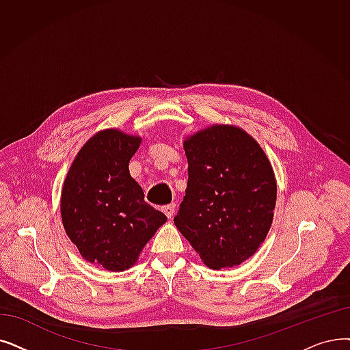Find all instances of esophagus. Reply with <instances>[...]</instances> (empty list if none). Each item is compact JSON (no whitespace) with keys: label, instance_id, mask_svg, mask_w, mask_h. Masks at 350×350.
Masks as SVG:
<instances>
[{"label":"esophagus","instance_id":"34e87169","mask_svg":"<svg viewBox=\"0 0 350 350\" xmlns=\"http://www.w3.org/2000/svg\"><path fill=\"white\" fill-rule=\"evenodd\" d=\"M174 208H176V204H167V206H164L161 210H163V213H164V215H165L167 217L172 219L173 215H174Z\"/></svg>","mask_w":350,"mask_h":350}]
</instances>
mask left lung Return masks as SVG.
Segmentation results:
<instances>
[{"mask_svg":"<svg viewBox=\"0 0 350 350\" xmlns=\"http://www.w3.org/2000/svg\"><path fill=\"white\" fill-rule=\"evenodd\" d=\"M186 196L174 224L210 269L239 266L265 241L276 178L265 151L236 126L215 124L183 143Z\"/></svg>","mask_w":350,"mask_h":350,"instance_id":"1","label":"left lung"}]
</instances>
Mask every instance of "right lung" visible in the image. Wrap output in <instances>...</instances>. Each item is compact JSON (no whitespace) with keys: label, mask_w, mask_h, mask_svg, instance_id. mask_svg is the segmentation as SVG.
Masks as SVG:
<instances>
[{"label":"right lung","mask_w":350,"mask_h":350,"mask_svg":"<svg viewBox=\"0 0 350 350\" xmlns=\"http://www.w3.org/2000/svg\"><path fill=\"white\" fill-rule=\"evenodd\" d=\"M140 137L116 129L96 133L75 156L62 191V219L70 240L93 265L123 271L167 217L144 202L129 170Z\"/></svg>","instance_id":"1"}]
</instances>
